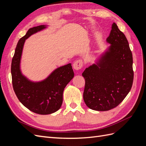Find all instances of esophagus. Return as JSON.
<instances>
[{"label": "esophagus", "mask_w": 146, "mask_h": 146, "mask_svg": "<svg viewBox=\"0 0 146 146\" xmlns=\"http://www.w3.org/2000/svg\"><path fill=\"white\" fill-rule=\"evenodd\" d=\"M83 66V61L82 60H78L75 61L73 64V68L74 70H80Z\"/></svg>", "instance_id": "1"}]
</instances>
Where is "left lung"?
I'll return each mask as SVG.
<instances>
[{"instance_id": "left-lung-1", "label": "left lung", "mask_w": 146, "mask_h": 146, "mask_svg": "<svg viewBox=\"0 0 146 146\" xmlns=\"http://www.w3.org/2000/svg\"><path fill=\"white\" fill-rule=\"evenodd\" d=\"M107 42L110 46L82 73L83 100L88 108L108 111L116 107L130 92L133 81V57L127 39L116 23Z\"/></svg>"}]
</instances>
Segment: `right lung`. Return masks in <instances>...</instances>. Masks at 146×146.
Listing matches in <instances>:
<instances>
[{
	"instance_id": "right-lung-1",
	"label": "right lung",
	"mask_w": 146,
	"mask_h": 146,
	"mask_svg": "<svg viewBox=\"0 0 146 146\" xmlns=\"http://www.w3.org/2000/svg\"><path fill=\"white\" fill-rule=\"evenodd\" d=\"M46 28L45 25L31 28L19 39L11 68L13 87L17 99L26 108L39 114H49L58 111L63 103L64 88L74 76L70 63L55 69L40 82L31 81L22 73L21 60L25 39Z\"/></svg>"
}]
</instances>
